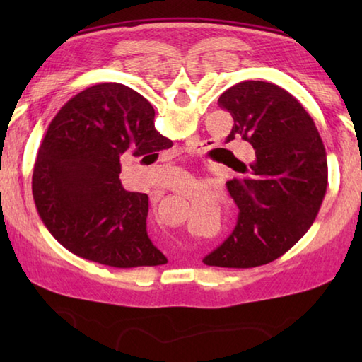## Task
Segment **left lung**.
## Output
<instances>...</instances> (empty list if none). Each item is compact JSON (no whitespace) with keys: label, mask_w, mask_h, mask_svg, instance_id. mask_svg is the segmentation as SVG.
Returning a JSON list of instances; mask_svg holds the SVG:
<instances>
[{"label":"left lung","mask_w":362,"mask_h":362,"mask_svg":"<svg viewBox=\"0 0 362 362\" xmlns=\"http://www.w3.org/2000/svg\"><path fill=\"white\" fill-rule=\"evenodd\" d=\"M241 137L255 150L252 163L235 158L238 177L226 182L240 214L231 235L207 254L209 267L252 268L286 254L320 212L327 187L326 148L311 116L276 84L243 81L218 97Z\"/></svg>","instance_id":"1"}]
</instances>
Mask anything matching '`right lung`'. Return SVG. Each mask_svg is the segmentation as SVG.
I'll use <instances>...</instances> for the list:
<instances>
[{
    "mask_svg": "<svg viewBox=\"0 0 362 362\" xmlns=\"http://www.w3.org/2000/svg\"><path fill=\"white\" fill-rule=\"evenodd\" d=\"M169 145L155 129L150 102L127 86L103 83L79 93L51 121L35 161L32 189L42 223L86 260L115 268L168 263L146 233L148 196L122 188L119 174L122 158L158 156Z\"/></svg>",
    "mask_w": 362,
    "mask_h": 362,
    "instance_id": "obj_1",
    "label": "right lung"
}]
</instances>
